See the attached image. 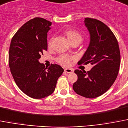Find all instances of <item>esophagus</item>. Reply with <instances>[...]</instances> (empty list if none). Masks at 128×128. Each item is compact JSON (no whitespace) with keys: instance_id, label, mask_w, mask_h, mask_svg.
I'll list each match as a JSON object with an SVG mask.
<instances>
[{"instance_id":"obj_1","label":"esophagus","mask_w":128,"mask_h":128,"mask_svg":"<svg viewBox=\"0 0 128 128\" xmlns=\"http://www.w3.org/2000/svg\"><path fill=\"white\" fill-rule=\"evenodd\" d=\"M64 72L67 73H73V70L70 68H66L65 70H64Z\"/></svg>"}]
</instances>
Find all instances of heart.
Wrapping results in <instances>:
<instances>
[{"instance_id":"b5f03b06","label":"heart","mask_w":128,"mask_h":128,"mask_svg":"<svg viewBox=\"0 0 128 128\" xmlns=\"http://www.w3.org/2000/svg\"><path fill=\"white\" fill-rule=\"evenodd\" d=\"M66 35L68 38L69 40L70 41V42L72 43L75 41H79L80 42V41L82 40V36L79 33H78L76 31L74 30H72V29H68L66 30L65 32ZM53 38H50V41H49L48 45L50 46L52 45V41H53ZM72 59V57H70L68 55H62L59 56L57 58V61L60 64H62L64 66H68L69 65L70 60Z\"/></svg>"}]
</instances>
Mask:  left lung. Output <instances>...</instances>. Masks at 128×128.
Instances as JSON below:
<instances>
[{
	"label": "left lung",
	"mask_w": 128,
	"mask_h": 128,
	"mask_svg": "<svg viewBox=\"0 0 128 128\" xmlns=\"http://www.w3.org/2000/svg\"><path fill=\"white\" fill-rule=\"evenodd\" d=\"M84 24L90 34V42L78 64L91 63L93 68L87 72L75 70L78 79L73 88L78 95L93 98L107 92L116 80L120 53L116 37L105 24L91 18H85Z\"/></svg>",
	"instance_id": "obj_1"
}]
</instances>
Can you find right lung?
I'll return each mask as SVG.
<instances>
[{"instance_id":"right-lung-1","label":"right lung","mask_w":128,"mask_h":128,"mask_svg":"<svg viewBox=\"0 0 128 128\" xmlns=\"http://www.w3.org/2000/svg\"><path fill=\"white\" fill-rule=\"evenodd\" d=\"M52 22L40 17L28 21L16 32L11 41L9 66L14 80L30 97L40 99L55 91L64 69L58 64L45 68L38 62L47 50L48 32Z\"/></svg>"}]
</instances>
